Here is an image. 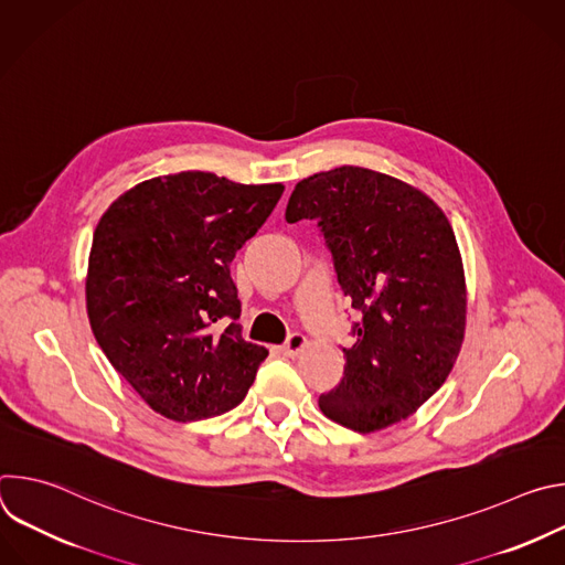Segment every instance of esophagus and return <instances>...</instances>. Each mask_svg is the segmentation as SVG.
<instances>
[{
    "label": "esophagus",
    "instance_id": "1",
    "mask_svg": "<svg viewBox=\"0 0 565 565\" xmlns=\"http://www.w3.org/2000/svg\"><path fill=\"white\" fill-rule=\"evenodd\" d=\"M306 347H308V340H306L301 333H292V335L288 338V342L284 344V353L290 355V358H295V355H299Z\"/></svg>",
    "mask_w": 565,
    "mask_h": 565
}]
</instances>
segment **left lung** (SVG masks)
<instances>
[{
	"instance_id": "obj_1",
	"label": "left lung",
	"mask_w": 565,
	"mask_h": 565,
	"mask_svg": "<svg viewBox=\"0 0 565 565\" xmlns=\"http://www.w3.org/2000/svg\"><path fill=\"white\" fill-rule=\"evenodd\" d=\"M317 218L338 281L362 312L340 386L319 409L358 434L409 418L445 384L465 340L467 288L456 234L418 188L342 166L299 181L286 221Z\"/></svg>"
}]
</instances>
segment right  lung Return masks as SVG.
I'll return each mask as SVG.
<instances>
[{"instance_id":"obj_1","label":"right lung","mask_w":565,"mask_h":565,"mask_svg":"<svg viewBox=\"0 0 565 565\" xmlns=\"http://www.w3.org/2000/svg\"><path fill=\"white\" fill-rule=\"evenodd\" d=\"M281 194V183L181 172L134 185L100 216L85 286L89 324L156 414L194 423L246 397L268 351L241 338L230 264ZM218 318L233 324L216 332Z\"/></svg>"}]
</instances>
